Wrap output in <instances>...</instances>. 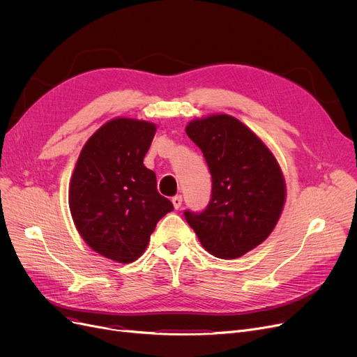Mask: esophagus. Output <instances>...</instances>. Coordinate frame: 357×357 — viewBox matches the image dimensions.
Segmentation results:
<instances>
[{
    "mask_svg": "<svg viewBox=\"0 0 357 357\" xmlns=\"http://www.w3.org/2000/svg\"><path fill=\"white\" fill-rule=\"evenodd\" d=\"M172 204H174V208L175 210H178L181 205H182V197L181 195H175L174 198H172Z\"/></svg>",
    "mask_w": 357,
    "mask_h": 357,
    "instance_id": "esophagus-1",
    "label": "esophagus"
}]
</instances>
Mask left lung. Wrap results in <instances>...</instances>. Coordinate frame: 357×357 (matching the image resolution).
Instances as JSON below:
<instances>
[{
	"instance_id": "left-lung-1",
	"label": "left lung",
	"mask_w": 357,
	"mask_h": 357,
	"mask_svg": "<svg viewBox=\"0 0 357 357\" xmlns=\"http://www.w3.org/2000/svg\"><path fill=\"white\" fill-rule=\"evenodd\" d=\"M213 178L210 204L185 211L202 248L220 259L253 250L273 231L287 198L285 179L268 146L229 114L192 120L185 128Z\"/></svg>"
}]
</instances>
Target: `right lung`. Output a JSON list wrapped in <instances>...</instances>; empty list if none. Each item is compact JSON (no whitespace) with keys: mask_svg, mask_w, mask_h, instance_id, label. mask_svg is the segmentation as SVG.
<instances>
[{"mask_svg":"<svg viewBox=\"0 0 357 357\" xmlns=\"http://www.w3.org/2000/svg\"><path fill=\"white\" fill-rule=\"evenodd\" d=\"M155 133L144 120H109L88 139L70 178L75 227L93 252L120 264L139 259L158 221L174 210L143 165Z\"/></svg>","mask_w":357,"mask_h":357,"instance_id":"right-lung-1","label":"right lung"}]
</instances>
